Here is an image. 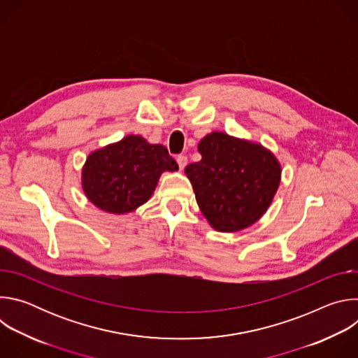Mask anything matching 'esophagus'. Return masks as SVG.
Wrapping results in <instances>:
<instances>
[{
	"label": "esophagus",
	"mask_w": 358,
	"mask_h": 358,
	"mask_svg": "<svg viewBox=\"0 0 358 358\" xmlns=\"http://www.w3.org/2000/svg\"><path fill=\"white\" fill-rule=\"evenodd\" d=\"M177 163H178V167H180V170H184L185 169V166H187V163H188V159H187V156H178L177 157Z\"/></svg>",
	"instance_id": "esophagus-1"
}]
</instances>
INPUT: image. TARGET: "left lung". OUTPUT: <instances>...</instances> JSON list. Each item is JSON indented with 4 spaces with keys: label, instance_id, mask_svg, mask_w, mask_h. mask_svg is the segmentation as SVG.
Here are the masks:
<instances>
[{
    "label": "left lung",
    "instance_id": "obj_1",
    "mask_svg": "<svg viewBox=\"0 0 358 358\" xmlns=\"http://www.w3.org/2000/svg\"><path fill=\"white\" fill-rule=\"evenodd\" d=\"M201 162L188 164L198 207L220 232H238L258 222L271 207L282 166L258 141L211 131L198 143Z\"/></svg>",
    "mask_w": 358,
    "mask_h": 358
}]
</instances>
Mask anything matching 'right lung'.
<instances>
[{"label": "right lung", "mask_w": 358, "mask_h": 358, "mask_svg": "<svg viewBox=\"0 0 358 358\" xmlns=\"http://www.w3.org/2000/svg\"><path fill=\"white\" fill-rule=\"evenodd\" d=\"M178 164L163 144H151L138 134H129L89 152L82 167V189L99 210L124 215L145 203L163 173Z\"/></svg>", "instance_id": "1"}]
</instances>
